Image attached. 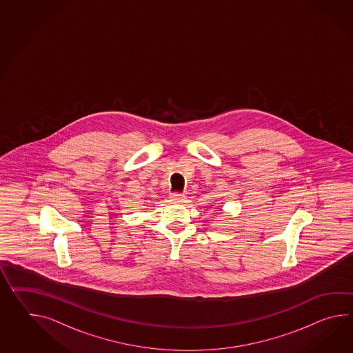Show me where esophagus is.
Listing matches in <instances>:
<instances>
[{"label": "esophagus", "instance_id": "obj_1", "mask_svg": "<svg viewBox=\"0 0 353 353\" xmlns=\"http://www.w3.org/2000/svg\"><path fill=\"white\" fill-rule=\"evenodd\" d=\"M170 200L172 203H185L186 201V195H183V194H172L171 197H170Z\"/></svg>", "mask_w": 353, "mask_h": 353}]
</instances>
